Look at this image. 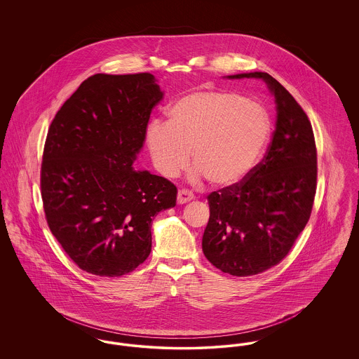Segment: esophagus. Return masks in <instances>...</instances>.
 <instances>
[{
  "instance_id": "34e87169",
  "label": "esophagus",
  "mask_w": 359,
  "mask_h": 359,
  "mask_svg": "<svg viewBox=\"0 0 359 359\" xmlns=\"http://www.w3.org/2000/svg\"><path fill=\"white\" fill-rule=\"evenodd\" d=\"M192 199H194V194L189 192L187 189H180L177 192V202L180 205H184V203H187V202L192 201Z\"/></svg>"
}]
</instances>
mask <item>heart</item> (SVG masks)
Segmentation results:
<instances>
[{
	"label": "heart",
	"instance_id": "1",
	"mask_svg": "<svg viewBox=\"0 0 359 359\" xmlns=\"http://www.w3.org/2000/svg\"><path fill=\"white\" fill-rule=\"evenodd\" d=\"M271 136V118L259 103L224 90H201L180 97L168 121H154L147 147L154 168L176 177L191 160L214 187L236 186L256 167Z\"/></svg>",
	"mask_w": 359,
	"mask_h": 359
}]
</instances>
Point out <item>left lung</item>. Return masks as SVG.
<instances>
[{
    "label": "left lung",
    "mask_w": 359,
    "mask_h": 359,
    "mask_svg": "<svg viewBox=\"0 0 359 359\" xmlns=\"http://www.w3.org/2000/svg\"><path fill=\"white\" fill-rule=\"evenodd\" d=\"M227 78L264 79L277 109L264 158L241 183L207 196L205 258L224 273L245 277L280 264L304 230L316 192L318 157L307 114L284 86L266 72Z\"/></svg>",
    "instance_id": "8db88e82"
}]
</instances>
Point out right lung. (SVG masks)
Listing matches in <instances>:
<instances>
[{"label":"right lung","instance_id":"1","mask_svg":"<svg viewBox=\"0 0 359 359\" xmlns=\"http://www.w3.org/2000/svg\"><path fill=\"white\" fill-rule=\"evenodd\" d=\"M163 93L149 72L87 78L52 120L40 187L53 237L87 273L118 277L152 249V222L176 205L165 177L135 171Z\"/></svg>","mask_w":359,"mask_h":359}]
</instances>
